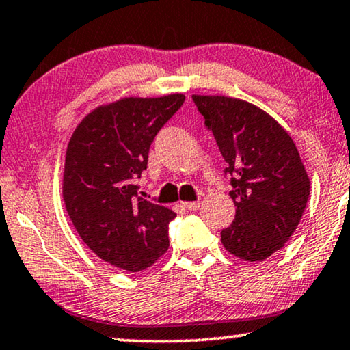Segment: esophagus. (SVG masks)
Returning a JSON list of instances; mask_svg holds the SVG:
<instances>
[{
  "instance_id": "34e87169",
  "label": "esophagus",
  "mask_w": 350,
  "mask_h": 350,
  "mask_svg": "<svg viewBox=\"0 0 350 350\" xmlns=\"http://www.w3.org/2000/svg\"><path fill=\"white\" fill-rule=\"evenodd\" d=\"M183 206L186 210H189V211H194V210H197L200 206V202L197 200V202H183Z\"/></svg>"
}]
</instances>
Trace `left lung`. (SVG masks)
<instances>
[{"label":"left lung","instance_id":"8db88e82","mask_svg":"<svg viewBox=\"0 0 350 350\" xmlns=\"http://www.w3.org/2000/svg\"><path fill=\"white\" fill-rule=\"evenodd\" d=\"M192 100L215 135L230 175L235 221L222 245L246 262L280 251L295 232L310 197V178L287 131L254 104L227 96Z\"/></svg>","mask_w":350,"mask_h":350}]
</instances>
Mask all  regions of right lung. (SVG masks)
Masks as SVG:
<instances>
[{"label": "right lung", "instance_id": "obj_1", "mask_svg": "<svg viewBox=\"0 0 350 350\" xmlns=\"http://www.w3.org/2000/svg\"><path fill=\"white\" fill-rule=\"evenodd\" d=\"M183 103L175 93L100 105L69 140L66 210L85 245L121 270H145L169 250V222L176 215L140 197L135 180L148 164L151 142Z\"/></svg>", "mask_w": 350, "mask_h": 350}]
</instances>
